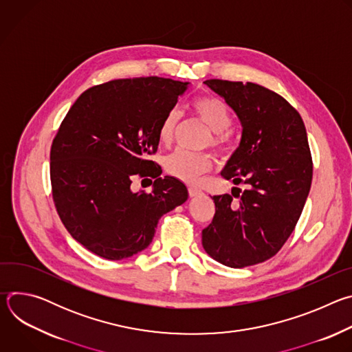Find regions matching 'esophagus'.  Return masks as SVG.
<instances>
[{
	"label": "esophagus",
	"instance_id": "esophagus-1",
	"mask_svg": "<svg viewBox=\"0 0 352 352\" xmlns=\"http://www.w3.org/2000/svg\"><path fill=\"white\" fill-rule=\"evenodd\" d=\"M188 193H189V196H190V197H195V196L202 195V190L197 189V188H195V186H189V188H188Z\"/></svg>",
	"mask_w": 352,
	"mask_h": 352
}]
</instances>
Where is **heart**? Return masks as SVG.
Returning a JSON list of instances; mask_svg holds the SVG:
<instances>
[{
	"instance_id": "b5f03b06",
	"label": "heart",
	"mask_w": 352,
	"mask_h": 352,
	"mask_svg": "<svg viewBox=\"0 0 352 352\" xmlns=\"http://www.w3.org/2000/svg\"><path fill=\"white\" fill-rule=\"evenodd\" d=\"M190 109L196 118L202 121L212 132L208 144H212L220 155H228L235 146V136L230 129L232 114L224 100L204 94L193 98ZM181 114L178 110H170L159 126V138L164 144L171 143L175 129L179 124ZM213 168V157L206 152H189L177 148L164 159V170L171 177L188 184L196 182L200 177Z\"/></svg>"
}]
</instances>
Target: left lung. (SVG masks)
I'll return each instance as SVG.
<instances>
[{
  "label": "left lung",
  "mask_w": 352,
  "mask_h": 352,
  "mask_svg": "<svg viewBox=\"0 0 352 352\" xmlns=\"http://www.w3.org/2000/svg\"><path fill=\"white\" fill-rule=\"evenodd\" d=\"M242 124L239 147L223 178L242 190L216 195L202 245L217 262L246 267L273 258L292 234L312 184L314 163L299 113L276 91L252 82L209 79Z\"/></svg>",
  "instance_id": "8db88e82"
}]
</instances>
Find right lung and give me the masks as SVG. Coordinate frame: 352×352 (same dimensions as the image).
<instances>
[{
	"label": "right lung",
	"mask_w": 352,
	"mask_h": 352,
	"mask_svg": "<svg viewBox=\"0 0 352 352\" xmlns=\"http://www.w3.org/2000/svg\"><path fill=\"white\" fill-rule=\"evenodd\" d=\"M186 85L159 76L109 80L85 90L63 120L50 150L53 200L67 231L94 255L121 261L140 252L160 217L188 199L186 186L160 178L162 167L148 159ZM135 176L155 177L154 192H132Z\"/></svg>",
	"instance_id": "obj_1"
}]
</instances>
